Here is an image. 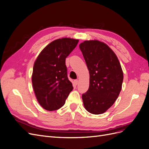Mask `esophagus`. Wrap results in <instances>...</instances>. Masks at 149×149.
Returning <instances> with one entry per match:
<instances>
[{"mask_svg": "<svg viewBox=\"0 0 149 149\" xmlns=\"http://www.w3.org/2000/svg\"><path fill=\"white\" fill-rule=\"evenodd\" d=\"M74 84H75V85H77L78 84V83H79V81L78 80V79H76V80H74Z\"/></svg>", "mask_w": 149, "mask_h": 149, "instance_id": "esophagus-1", "label": "esophagus"}]
</instances>
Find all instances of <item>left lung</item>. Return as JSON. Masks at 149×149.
I'll return each mask as SVG.
<instances>
[{
	"label": "left lung",
	"mask_w": 149,
	"mask_h": 149,
	"mask_svg": "<svg viewBox=\"0 0 149 149\" xmlns=\"http://www.w3.org/2000/svg\"><path fill=\"white\" fill-rule=\"evenodd\" d=\"M89 73V86L82 95L84 108L101 114L113 105L123 82V71L115 53L105 43L97 40L80 43Z\"/></svg>",
	"instance_id": "left-lung-1"
}]
</instances>
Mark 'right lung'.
<instances>
[{
    "label": "right lung",
    "mask_w": 149,
    "mask_h": 149,
    "mask_svg": "<svg viewBox=\"0 0 149 149\" xmlns=\"http://www.w3.org/2000/svg\"><path fill=\"white\" fill-rule=\"evenodd\" d=\"M78 42V39L66 37L54 40L35 61L31 83L37 101L45 110L61 108L73 89L67 76L65 60Z\"/></svg>",
    "instance_id": "1"
}]
</instances>
